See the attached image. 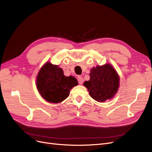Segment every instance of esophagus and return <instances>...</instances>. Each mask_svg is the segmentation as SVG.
<instances>
[{"label": "esophagus", "instance_id": "obj_1", "mask_svg": "<svg viewBox=\"0 0 152 152\" xmlns=\"http://www.w3.org/2000/svg\"><path fill=\"white\" fill-rule=\"evenodd\" d=\"M77 80H78V82H79V84H83L84 79H83V78H82V77H80V76L78 77H77Z\"/></svg>", "mask_w": 152, "mask_h": 152}]
</instances>
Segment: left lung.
Here are the masks:
<instances>
[{"label":"left lung","mask_w":152,"mask_h":152,"mask_svg":"<svg viewBox=\"0 0 152 152\" xmlns=\"http://www.w3.org/2000/svg\"><path fill=\"white\" fill-rule=\"evenodd\" d=\"M90 80L85 81V86L89 94L99 102L112 98L119 86V77L112 65L107 64L96 66L91 70Z\"/></svg>","instance_id":"8db88e82"}]
</instances>
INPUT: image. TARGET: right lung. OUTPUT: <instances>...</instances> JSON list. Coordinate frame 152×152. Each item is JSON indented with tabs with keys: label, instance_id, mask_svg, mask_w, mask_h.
Here are the masks:
<instances>
[{
	"label": "right lung",
	"instance_id": "1",
	"mask_svg": "<svg viewBox=\"0 0 152 152\" xmlns=\"http://www.w3.org/2000/svg\"><path fill=\"white\" fill-rule=\"evenodd\" d=\"M36 84L43 98L50 103H58L68 97L70 89L78 82L75 77L64 75L58 65L46 63L38 73Z\"/></svg>",
	"mask_w": 152,
	"mask_h": 152
}]
</instances>
